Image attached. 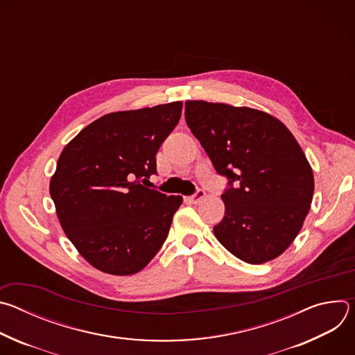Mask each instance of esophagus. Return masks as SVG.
Here are the masks:
<instances>
[{"mask_svg": "<svg viewBox=\"0 0 355 355\" xmlns=\"http://www.w3.org/2000/svg\"><path fill=\"white\" fill-rule=\"evenodd\" d=\"M205 195H207V192L202 189V188H198L196 191H195V193L193 195H191L188 199H189V202L191 204H199V202L205 198Z\"/></svg>", "mask_w": 355, "mask_h": 355, "instance_id": "obj_1", "label": "esophagus"}]
</instances>
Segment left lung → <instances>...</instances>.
Segmentation results:
<instances>
[{
    "label": "left lung",
    "mask_w": 355,
    "mask_h": 355,
    "mask_svg": "<svg viewBox=\"0 0 355 355\" xmlns=\"http://www.w3.org/2000/svg\"><path fill=\"white\" fill-rule=\"evenodd\" d=\"M185 121L227 180L216 239L248 264L282 254L297 236L315 189L312 168L292 133L266 112L205 101H187Z\"/></svg>",
    "instance_id": "1"
}]
</instances>
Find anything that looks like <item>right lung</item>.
Masks as SVG:
<instances>
[{
    "mask_svg": "<svg viewBox=\"0 0 355 355\" xmlns=\"http://www.w3.org/2000/svg\"><path fill=\"white\" fill-rule=\"evenodd\" d=\"M181 110L177 101L104 115L62 151L50 196L69 240L103 272H139L167 239L182 196L146 185Z\"/></svg>",
    "mask_w": 355,
    "mask_h": 355,
    "instance_id": "1",
    "label": "right lung"
}]
</instances>
